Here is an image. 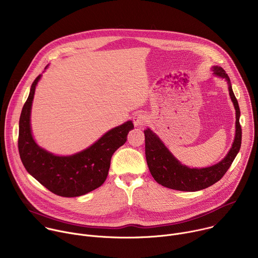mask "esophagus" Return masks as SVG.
<instances>
[{"label":"esophagus","instance_id":"obj_1","mask_svg":"<svg viewBox=\"0 0 258 258\" xmlns=\"http://www.w3.org/2000/svg\"><path fill=\"white\" fill-rule=\"evenodd\" d=\"M147 121V116L143 112H137L134 114V123L136 126H143Z\"/></svg>","mask_w":258,"mask_h":258}]
</instances>
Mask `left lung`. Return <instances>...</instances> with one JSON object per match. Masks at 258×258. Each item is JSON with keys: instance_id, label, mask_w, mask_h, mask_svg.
<instances>
[{"instance_id": "left-lung-1", "label": "left lung", "mask_w": 258, "mask_h": 258, "mask_svg": "<svg viewBox=\"0 0 258 258\" xmlns=\"http://www.w3.org/2000/svg\"><path fill=\"white\" fill-rule=\"evenodd\" d=\"M211 70L214 77L227 82L230 98L236 110V131L231 149L226 157L213 165L201 168L189 167L182 164L168 150L161 139L150 127H147L144 131L147 164L154 179L163 187L185 192H196L208 188L225 175L239 153L242 141L239 104L226 71L220 66H212Z\"/></svg>"}]
</instances>
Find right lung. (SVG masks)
I'll list each match as a JSON object with an SVG mask.
<instances>
[{"mask_svg": "<svg viewBox=\"0 0 258 258\" xmlns=\"http://www.w3.org/2000/svg\"><path fill=\"white\" fill-rule=\"evenodd\" d=\"M48 68V65L45 69ZM42 75L31 85L19 119L18 150L21 161L36 180L62 197H79L99 188L105 181L113 153L126 142L132 120L109 130L88 148L71 155H55L35 142L30 124L35 88Z\"/></svg>", "mask_w": 258, "mask_h": 258, "instance_id": "right-lung-1", "label": "right lung"}]
</instances>
